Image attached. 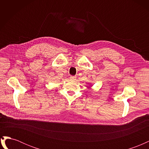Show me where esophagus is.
Instances as JSON below:
<instances>
[{"mask_svg":"<svg viewBox=\"0 0 149 149\" xmlns=\"http://www.w3.org/2000/svg\"><path fill=\"white\" fill-rule=\"evenodd\" d=\"M76 78V77L75 76H71L70 77V79L71 80H75Z\"/></svg>","mask_w":149,"mask_h":149,"instance_id":"esophagus-1","label":"esophagus"}]
</instances>
